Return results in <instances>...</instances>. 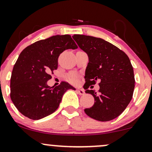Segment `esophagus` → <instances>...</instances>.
<instances>
[{
  "instance_id": "esophagus-1",
  "label": "esophagus",
  "mask_w": 152,
  "mask_h": 152,
  "mask_svg": "<svg viewBox=\"0 0 152 152\" xmlns=\"http://www.w3.org/2000/svg\"><path fill=\"white\" fill-rule=\"evenodd\" d=\"M76 92H77V93L79 94L80 95H84V94H85V92H84V90H82V89H77V90H76Z\"/></svg>"
}]
</instances>
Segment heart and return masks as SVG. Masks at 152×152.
Instances as JSON below:
<instances>
[{"instance_id":"1","label":"heart","mask_w":152,"mask_h":152,"mask_svg":"<svg viewBox=\"0 0 152 152\" xmlns=\"http://www.w3.org/2000/svg\"><path fill=\"white\" fill-rule=\"evenodd\" d=\"M69 79L72 82H76L78 80V76L76 75H72V76H69Z\"/></svg>"}]
</instances>
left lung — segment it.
<instances>
[{
	"instance_id": "left-lung-1",
	"label": "left lung",
	"mask_w": 152,
	"mask_h": 152,
	"mask_svg": "<svg viewBox=\"0 0 152 152\" xmlns=\"http://www.w3.org/2000/svg\"><path fill=\"white\" fill-rule=\"evenodd\" d=\"M73 38L88 56L85 73L86 93L94 97L95 103L85 113L99 121L118 117L131 101L135 88L133 68L128 55L102 38L75 34ZM100 81L98 94L88 90L90 85Z\"/></svg>"
}]
</instances>
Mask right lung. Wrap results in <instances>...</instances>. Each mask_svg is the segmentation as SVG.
<instances>
[{
    "label": "right lung",
    "mask_w": 152,
    "mask_h": 152,
    "mask_svg": "<svg viewBox=\"0 0 152 152\" xmlns=\"http://www.w3.org/2000/svg\"><path fill=\"white\" fill-rule=\"evenodd\" d=\"M76 48L71 36L57 35L23 50L10 78L11 99L21 114L33 120L43 118L57 110L67 90H75L66 82L55 88L47 82L57 69L59 55L65 50Z\"/></svg>",
    "instance_id": "right-lung-1"
}]
</instances>
